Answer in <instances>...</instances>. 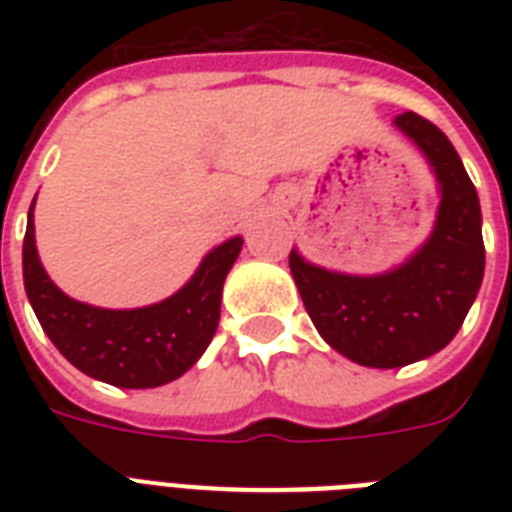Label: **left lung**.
<instances>
[{"label":"left lung","instance_id":"8db88e82","mask_svg":"<svg viewBox=\"0 0 512 512\" xmlns=\"http://www.w3.org/2000/svg\"><path fill=\"white\" fill-rule=\"evenodd\" d=\"M420 148L438 185V212L422 247L390 271L356 276L289 255L297 292L319 335L350 361L398 369L433 356L460 332L484 281V236L476 185L436 124L414 111L393 119Z\"/></svg>","mask_w":512,"mask_h":512}]
</instances>
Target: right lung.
I'll use <instances>...</instances> for the list:
<instances>
[{
  "label": "right lung",
  "mask_w": 512,
  "mask_h": 512,
  "mask_svg": "<svg viewBox=\"0 0 512 512\" xmlns=\"http://www.w3.org/2000/svg\"><path fill=\"white\" fill-rule=\"evenodd\" d=\"M34 201L23 239V284L52 345L79 372L116 388H159L183 377L215 337L225 276L244 239L233 236L207 252L191 279L162 303L114 311L79 303L55 287L36 252Z\"/></svg>",
  "instance_id": "add662e5"
}]
</instances>
